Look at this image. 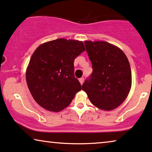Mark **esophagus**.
Masks as SVG:
<instances>
[{
  "label": "esophagus",
  "instance_id": "1",
  "mask_svg": "<svg viewBox=\"0 0 152 152\" xmlns=\"http://www.w3.org/2000/svg\"><path fill=\"white\" fill-rule=\"evenodd\" d=\"M79 81H80V84H82L83 83V82H84V78L83 77H81V78H79Z\"/></svg>",
  "mask_w": 152,
  "mask_h": 152
}]
</instances>
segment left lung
I'll return each mask as SVG.
<instances>
[{"label": "left lung", "mask_w": 152, "mask_h": 152, "mask_svg": "<svg viewBox=\"0 0 152 152\" xmlns=\"http://www.w3.org/2000/svg\"><path fill=\"white\" fill-rule=\"evenodd\" d=\"M93 72L82 89L97 108L109 111L123 103L129 93L132 76L128 59L124 52L104 41H86Z\"/></svg>", "instance_id": "obj_1"}]
</instances>
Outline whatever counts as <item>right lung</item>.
<instances>
[{
	"mask_svg": "<svg viewBox=\"0 0 152 152\" xmlns=\"http://www.w3.org/2000/svg\"><path fill=\"white\" fill-rule=\"evenodd\" d=\"M81 41L59 38L36 50L26 69L28 88L40 106L58 112L72 102L81 85L74 76V62L85 50Z\"/></svg>",
	"mask_w": 152,
	"mask_h": 152,
	"instance_id": "right-lung-1",
	"label": "right lung"
}]
</instances>
